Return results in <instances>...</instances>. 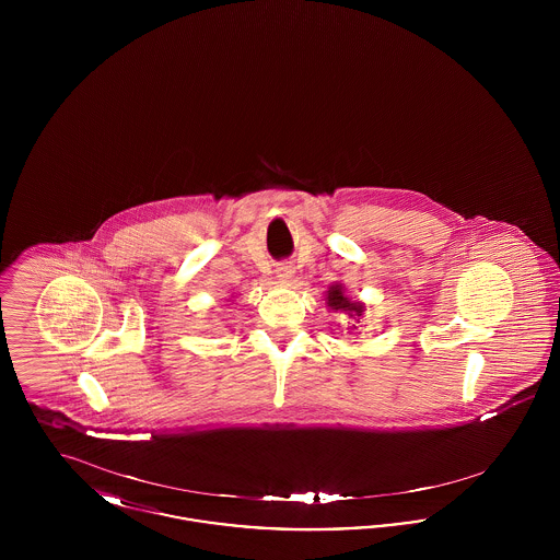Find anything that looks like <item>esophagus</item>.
I'll return each mask as SVG.
<instances>
[{"instance_id":"1","label":"esophagus","mask_w":560,"mask_h":560,"mask_svg":"<svg viewBox=\"0 0 560 560\" xmlns=\"http://www.w3.org/2000/svg\"><path fill=\"white\" fill-rule=\"evenodd\" d=\"M275 272H277V279H279V281H281V283H290V281H292V277H293L292 265H288V262H285V265H279V267H277V270H275Z\"/></svg>"}]
</instances>
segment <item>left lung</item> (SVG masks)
Masks as SVG:
<instances>
[{
	"label": "left lung",
	"mask_w": 560,
	"mask_h": 560,
	"mask_svg": "<svg viewBox=\"0 0 560 560\" xmlns=\"http://www.w3.org/2000/svg\"><path fill=\"white\" fill-rule=\"evenodd\" d=\"M325 304L334 311V313H342L347 315L348 319V334H354L361 317L365 313V304L359 302V300H350L347 295V290L342 283H331L325 292Z\"/></svg>",
	"instance_id": "left-lung-1"
}]
</instances>
